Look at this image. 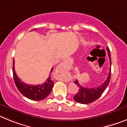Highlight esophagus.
Listing matches in <instances>:
<instances>
[{"instance_id": "obj_1", "label": "esophagus", "mask_w": 127, "mask_h": 127, "mask_svg": "<svg viewBox=\"0 0 127 127\" xmlns=\"http://www.w3.org/2000/svg\"><path fill=\"white\" fill-rule=\"evenodd\" d=\"M64 70H65V69H64V64L61 63V64H60L59 65H58V68H57V71H58L59 73H60L61 74V73H63V72ZM62 80L63 81H64V82L68 81L67 78H66V77L62 78Z\"/></svg>"}]
</instances>
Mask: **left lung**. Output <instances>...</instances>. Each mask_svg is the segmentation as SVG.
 <instances>
[{
    "mask_svg": "<svg viewBox=\"0 0 127 127\" xmlns=\"http://www.w3.org/2000/svg\"><path fill=\"white\" fill-rule=\"evenodd\" d=\"M108 55L109 56L110 61V69L109 73L106 80L102 83V85L97 87L94 88H85L80 85L78 80L75 81L74 83L78 86L79 90L76 95L74 96L73 99L76 102L80 104H89L93 102L98 99L102 94L106 88L109 85V81L111 78V59L110 51L108 47H107Z\"/></svg>",
    "mask_w": 127,
    "mask_h": 127,
    "instance_id": "left-lung-1",
    "label": "left lung"
}]
</instances>
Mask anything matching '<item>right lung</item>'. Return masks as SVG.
<instances>
[{"label":"right lung","instance_id":"obj_1","mask_svg":"<svg viewBox=\"0 0 127 127\" xmlns=\"http://www.w3.org/2000/svg\"><path fill=\"white\" fill-rule=\"evenodd\" d=\"M52 70L53 68L51 69V73ZM12 72H13L14 80L17 88L19 92L26 97L32 100H41L46 98L51 93L54 82L51 79L50 76L47 78L46 82L41 85H32L23 83L21 82V80L19 79L16 73L15 69H14V59H13Z\"/></svg>","mask_w":127,"mask_h":127}]
</instances>
